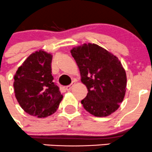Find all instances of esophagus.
<instances>
[{
  "label": "esophagus",
  "mask_w": 152,
  "mask_h": 152,
  "mask_svg": "<svg viewBox=\"0 0 152 152\" xmlns=\"http://www.w3.org/2000/svg\"><path fill=\"white\" fill-rule=\"evenodd\" d=\"M72 87H73V84L67 85V86L66 87V90H67V91H70V90L72 89Z\"/></svg>",
  "instance_id": "esophagus-1"
}]
</instances>
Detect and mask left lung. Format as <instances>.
<instances>
[{"instance_id": "obj_1", "label": "left lung", "mask_w": 152, "mask_h": 152, "mask_svg": "<svg viewBox=\"0 0 152 152\" xmlns=\"http://www.w3.org/2000/svg\"><path fill=\"white\" fill-rule=\"evenodd\" d=\"M88 88L81 101L95 117H107L117 110L126 94V73L116 56L95 44H85L71 50Z\"/></svg>"}]
</instances>
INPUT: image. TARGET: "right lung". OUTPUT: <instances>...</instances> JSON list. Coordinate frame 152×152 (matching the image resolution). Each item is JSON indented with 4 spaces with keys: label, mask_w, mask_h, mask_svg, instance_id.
Here are the masks:
<instances>
[{
    "label": "right lung",
    "mask_w": 152,
    "mask_h": 152,
    "mask_svg": "<svg viewBox=\"0 0 152 152\" xmlns=\"http://www.w3.org/2000/svg\"><path fill=\"white\" fill-rule=\"evenodd\" d=\"M52 55L43 50L31 54L14 76L15 97L20 107L32 116L44 118L55 113L63 96L53 82Z\"/></svg>",
    "instance_id": "right-lung-1"
}]
</instances>
